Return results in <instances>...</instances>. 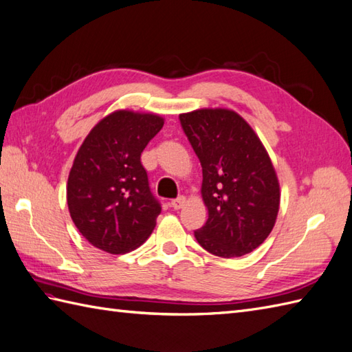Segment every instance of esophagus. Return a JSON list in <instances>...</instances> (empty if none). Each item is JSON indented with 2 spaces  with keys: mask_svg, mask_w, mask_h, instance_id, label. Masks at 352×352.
Here are the masks:
<instances>
[{
  "mask_svg": "<svg viewBox=\"0 0 352 352\" xmlns=\"http://www.w3.org/2000/svg\"><path fill=\"white\" fill-rule=\"evenodd\" d=\"M185 203H186V199H185L184 195H181V197H177V199L171 200V208L176 209V210H179V209H182V208H184Z\"/></svg>",
  "mask_w": 352,
  "mask_h": 352,
  "instance_id": "esophagus-1",
  "label": "esophagus"
}]
</instances>
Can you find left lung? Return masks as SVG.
Wrapping results in <instances>:
<instances>
[{"label":"left lung","mask_w":352,"mask_h":352,"mask_svg":"<svg viewBox=\"0 0 352 352\" xmlns=\"http://www.w3.org/2000/svg\"><path fill=\"white\" fill-rule=\"evenodd\" d=\"M203 168L206 224L194 236L206 251L233 258L252 252L275 227L280 191L260 137L228 109L179 115Z\"/></svg>","instance_id":"obj_1"}]
</instances>
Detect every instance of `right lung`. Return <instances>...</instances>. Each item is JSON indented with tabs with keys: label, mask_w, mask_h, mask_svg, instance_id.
Instances as JSON below:
<instances>
[{
	"label": "right lung",
	"mask_w": 352,
	"mask_h": 352,
	"mask_svg": "<svg viewBox=\"0 0 352 352\" xmlns=\"http://www.w3.org/2000/svg\"><path fill=\"white\" fill-rule=\"evenodd\" d=\"M164 125L155 113L116 110L92 128L67 182L70 217L87 241L109 254L139 248L155 228L161 206L140 155Z\"/></svg>",
	"instance_id": "obj_1"
}]
</instances>
